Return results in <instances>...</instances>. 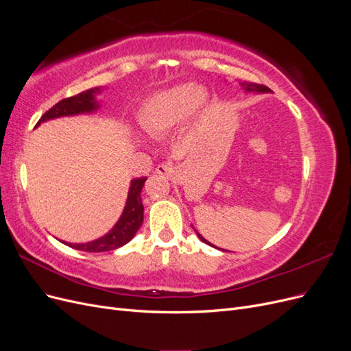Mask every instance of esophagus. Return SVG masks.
<instances>
[{"instance_id":"esophagus-1","label":"esophagus","mask_w":351,"mask_h":351,"mask_svg":"<svg viewBox=\"0 0 351 351\" xmlns=\"http://www.w3.org/2000/svg\"><path fill=\"white\" fill-rule=\"evenodd\" d=\"M156 174H159V176H162V177H173V174H174V165L171 164V162H162V164H159L158 167H156Z\"/></svg>"}]
</instances>
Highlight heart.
I'll return each mask as SVG.
<instances>
[{"label":"heart","mask_w":351,"mask_h":351,"mask_svg":"<svg viewBox=\"0 0 351 351\" xmlns=\"http://www.w3.org/2000/svg\"><path fill=\"white\" fill-rule=\"evenodd\" d=\"M208 102L205 88L193 83L177 84L151 95L137 110V123L149 136H159L171 130L187 115H195Z\"/></svg>","instance_id":"heart-1"}]
</instances>
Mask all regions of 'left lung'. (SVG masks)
<instances>
[{
	"instance_id": "left-lung-1",
	"label": "left lung",
	"mask_w": 351,
	"mask_h": 351,
	"mask_svg": "<svg viewBox=\"0 0 351 351\" xmlns=\"http://www.w3.org/2000/svg\"><path fill=\"white\" fill-rule=\"evenodd\" d=\"M241 86H243V89L246 90V92H258V93H267V92H271V89L268 88V86H265V84H258V83H246V82H243V83H240ZM196 231V230H195ZM196 234H197V237L204 241V243H206V244H209V246H212V244L208 241V240H205L204 237H202L199 232L196 231ZM214 247V246H212Z\"/></svg>"
}]
</instances>
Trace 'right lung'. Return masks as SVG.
<instances>
[{"label": "right lung", "mask_w": 351, "mask_h": 351, "mask_svg": "<svg viewBox=\"0 0 351 351\" xmlns=\"http://www.w3.org/2000/svg\"><path fill=\"white\" fill-rule=\"evenodd\" d=\"M99 92H101L99 88H93V89L74 95V97L61 99L54 105V107L49 108L44 115L40 117L36 125L52 119H58V117L77 115V114L97 111L99 108V104L97 99H95V95ZM145 182H146V177L132 180L129 196H127L123 214L120 219L117 221V224L111 228V231L107 232V234L89 243H79V244L66 243V241L62 243L76 250L93 252V253L119 249L124 246L125 243H129L134 237L137 230L141 228L143 222V204H142L141 193H142Z\"/></svg>", "instance_id": "1"}]
</instances>
